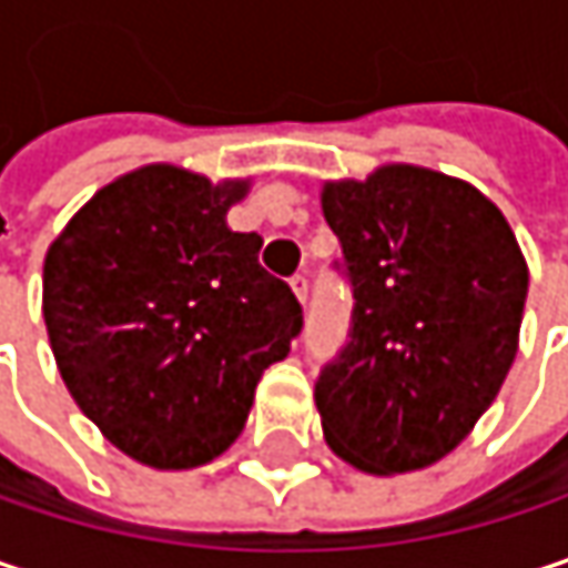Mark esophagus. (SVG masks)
I'll list each match as a JSON object with an SVG mask.
<instances>
[{
  "label": "esophagus",
  "instance_id": "1",
  "mask_svg": "<svg viewBox=\"0 0 568 568\" xmlns=\"http://www.w3.org/2000/svg\"><path fill=\"white\" fill-rule=\"evenodd\" d=\"M292 292H295V298H298V302H302V305H305V298H308V280H305V276H292Z\"/></svg>",
  "mask_w": 568,
  "mask_h": 568
}]
</instances>
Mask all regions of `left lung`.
<instances>
[{"instance_id": "obj_1", "label": "left lung", "mask_w": 568, "mask_h": 568, "mask_svg": "<svg viewBox=\"0 0 568 568\" xmlns=\"http://www.w3.org/2000/svg\"><path fill=\"white\" fill-rule=\"evenodd\" d=\"M354 328L315 384L322 433L364 475L423 471L471 436L520 347L530 270L471 181L387 162L328 179Z\"/></svg>"}]
</instances>
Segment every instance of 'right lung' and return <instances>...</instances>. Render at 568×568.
I'll list each match as a JSON object with an SVG mask.
<instances>
[{
	"instance_id": "right-lung-1",
	"label": "right lung",
	"mask_w": 568,
	"mask_h": 568,
	"mask_svg": "<svg viewBox=\"0 0 568 568\" xmlns=\"http://www.w3.org/2000/svg\"><path fill=\"white\" fill-rule=\"evenodd\" d=\"M253 179L172 162L103 184L44 253L41 315L80 413L132 462L187 471L246 426L263 371L302 328L260 266V233L227 227Z\"/></svg>"
}]
</instances>
